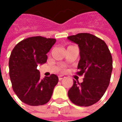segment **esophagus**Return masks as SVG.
<instances>
[{
    "label": "esophagus",
    "instance_id": "esophagus-1",
    "mask_svg": "<svg viewBox=\"0 0 122 122\" xmlns=\"http://www.w3.org/2000/svg\"><path fill=\"white\" fill-rule=\"evenodd\" d=\"M64 77H64V76H62V75H60V76H58V79L60 80V81H61V80H62V79H63Z\"/></svg>",
    "mask_w": 122,
    "mask_h": 122
}]
</instances>
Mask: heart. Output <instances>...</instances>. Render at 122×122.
<instances>
[{"instance_id": "obj_1", "label": "heart", "mask_w": 122, "mask_h": 122, "mask_svg": "<svg viewBox=\"0 0 122 122\" xmlns=\"http://www.w3.org/2000/svg\"><path fill=\"white\" fill-rule=\"evenodd\" d=\"M63 71H64V69H63Z\"/></svg>"}]
</instances>
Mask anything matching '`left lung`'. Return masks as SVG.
<instances>
[{
  "label": "left lung",
  "mask_w": 122,
  "mask_h": 122,
  "mask_svg": "<svg viewBox=\"0 0 122 122\" xmlns=\"http://www.w3.org/2000/svg\"><path fill=\"white\" fill-rule=\"evenodd\" d=\"M68 39L79 45L81 58L77 75L84 76L81 83L73 81L68 98L76 105L89 107L101 99L109 85L112 56L105 42L92 34L79 33Z\"/></svg>",
  "instance_id": "8db88e82"
}]
</instances>
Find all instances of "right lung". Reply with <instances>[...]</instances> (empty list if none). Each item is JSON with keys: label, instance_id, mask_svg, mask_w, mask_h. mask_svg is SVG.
Returning a JSON list of instances; mask_svg holds the SVG:
<instances>
[{"label": "right lung", "instance_id": "1", "mask_svg": "<svg viewBox=\"0 0 122 122\" xmlns=\"http://www.w3.org/2000/svg\"><path fill=\"white\" fill-rule=\"evenodd\" d=\"M56 41L55 39L32 36L19 42L12 50L9 61L12 87L25 104L43 105L51 99L58 77L51 74L42 79L37 66L47 62V54Z\"/></svg>", "mask_w": 122, "mask_h": 122}]
</instances>
